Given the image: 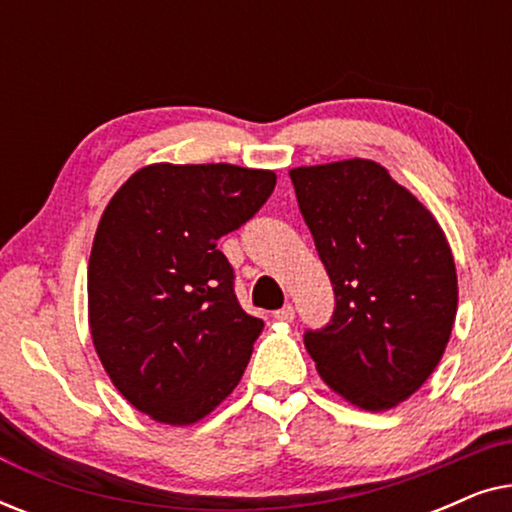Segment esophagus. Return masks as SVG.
I'll return each instance as SVG.
<instances>
[{
    "label": "esophagus",
    "mask_w": 512,
    "mask_h": 512,
    "mask_svg": "<svg viewBox=\"0 0 512 512\" xmlns=\"http://www.w3.org/2000/svg\"><path fill=\"white\" fill-rule=\"evenodd\" d=\"M293 317H296V310H293V305H284L282 310L275 312V319L277 321H293Z\"/></svg>",
    "instance_id": "34e87169"
}]
</instances>
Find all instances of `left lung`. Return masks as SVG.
Instances as JSON below:
<instances>
[{
    "label": "left lung",
    "instance_id": "1",
    "mask_svg": "<svg viewBox=\"0 0 512 512\" xmlns=\"http://www.w3.org/2000/svg\"><path fill=\"white\" fill-rule=\"evenodd\" d=\"M335 310L305 347L328 387L389 410L436 370L457 317V270L433 214L373 160L289 172Z\"/></svg>",
    "mask_w": 512,
    "mask_h": 512
}]
</instances>
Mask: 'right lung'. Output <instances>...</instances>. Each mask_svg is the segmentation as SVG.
<instances>
[{"mask_svg": "<svg viewBox=\"0 0 512 512\" xmlns=\"http://www.w3.org/2000/svg\"><path fill=\"white\" fill-rule=\"evenodd\" d=\"M275 184L270 170L158 163L104 209L88 263L90 335L114 387L156 422H198L242 380L263 321L237 303L216 242Z\"/></svg>", "mask_w": 512, "mask_h": 512, "instance_id": "right-lung-1", "label": "right lung"}]
</instances>
